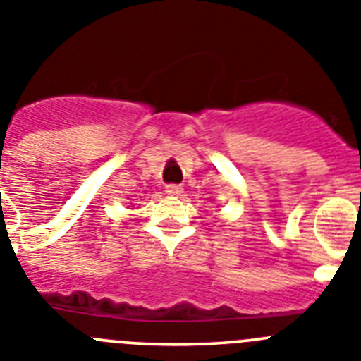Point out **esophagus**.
Segmentation results:
<instances>
[{
    "mask_svg": "<svg viewBox=\"0 0 361 361\" xmlns=\"http://www.w3.org/2000/svg\"><path fill=\"white\" fill-rule=\"evenodd\" d=\"M165 192L171 194V196H180V194L183 192V187H181V185L171 183V185H167V187H165Z\"/></svg>",
    "mask_w": 361,
    "mask_h": 361,
    "instance_id": "1",
    "label": "esophagus"
}]
</instances>
